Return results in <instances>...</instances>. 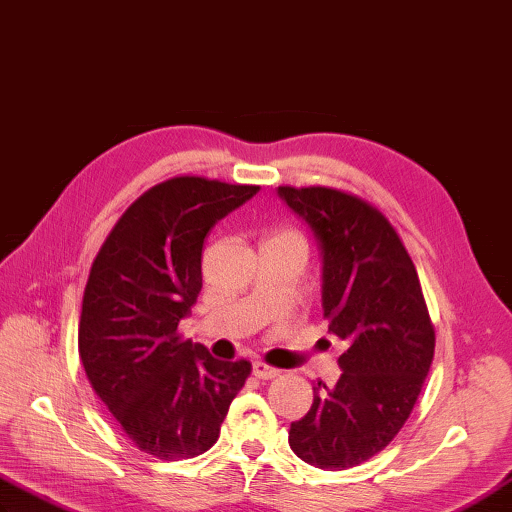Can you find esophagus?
Returning a JSON list of instances; mask_svg holds the SVG:
<instances>
[{
  "instance_id": "esophagus-1",
  "label": "esophagus",
  "mask_w": 512,
  "mask_h": 512,
  "mask_svg": "<svg viewBox=\"0 0 512 512\" xmlns=\"http://www.w3.org/2000/svg\"><path fill=\"white\" fill-rule=\"evenodd\" d=\"M252 374L256 379H263V381H269V379H276L278 377V370L276 368H271V366H267V363H263V361H254L252 363Z\"/></svg>"
}]
</instances>
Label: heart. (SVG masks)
<instances>
[{
  "label": "heart",
  "mask_w": 512,
  "mask_h": 512,
  "mask_svg": "<svg viewBox=\"0 0 512 512\" xmlns=\"http://www.w3.org/2000/svg\"><path fill=\"white\" fill-rule=\"evenodd\" d=\"M274 236H295L293 232H278V234H274Z\"/></svg>",
  "instance_id": "b5f03b06"
}]
</instances>
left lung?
Instances as JSON below:
<instances>
[{
    "mask_svg": "<svg viewBox=\"0 0 512 512\" xmlns=\"http://www.w3.org/2000/svg\"><path fill=\"white\" fill-rule=\"evenodd\" d=\"M278 197L313 232L328 333L348 344L337 359L342 377L315 385L289 445L313 467L344 471L388 447L412 414L434 359V326L412 258L379 210L320 186H280Z\"/></svg>",
    "mask_w": 512,
    "mask_h": 512,
    "instance_id": "8db88e82",
    "label": "left lung"
}]
</instances>
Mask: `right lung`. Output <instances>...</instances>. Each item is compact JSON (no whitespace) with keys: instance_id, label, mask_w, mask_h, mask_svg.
<instances>
[{"instance_id":"obj_1","label":"right lung","mask_w":512,"mask_h":512,"mask_svg":"<svg viewBox=\"0 0 512 512\" xmlns=\"http://www.w3.org/2000/svg\"><path fill=\"white\" fill-rule=\"evenodd\" d=\"M258 186L175 177L122 214L92 265L78 352L124 434L160 460L201 456L219 438L249 361H219L177 335L201 291L208 232Z\"/></svg>"}]
</instances>
